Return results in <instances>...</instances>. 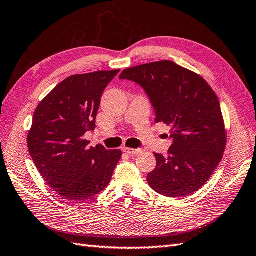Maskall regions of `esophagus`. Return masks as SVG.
<instances>
[{
	"label": "esophagus",
	"instance_id": "34e87169",
	"mask_svg": "<svg viewBox=\"0 0 256 256\" xmlns=\"http://www.w3.org/2000/svg\"><path fill=\"white\" fill-rule=\"evenodd\" d=\"M142 149H133V148H123V152L128 153L130 156H137L142 152Z\"/></svg>",
	"mask_w": 256,
	"mask_h": 256
}]
</instances>
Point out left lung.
I'll return each instance as SVG.
<instances>
[{
  "mask_svg": "<svg viewBox=\"0 0 256 256\" xmlns=\"http://www.w3.org/2000/svg\"><path fill=\"white\" fill-rule=\"evenodd\" d=\"M120 79L140 84L156 109V123L170 128L174 140L166 156L154 153L156 166L147 180L156 192L181 198L206 184L226 147L220 102L208 82L172 61L124 70Z\"/></svg>",
  "mask_w": 256,
  "mask_h": 256,
  "instance_id": "8db88e82",
  "label": "left lung"
}]
</instances>
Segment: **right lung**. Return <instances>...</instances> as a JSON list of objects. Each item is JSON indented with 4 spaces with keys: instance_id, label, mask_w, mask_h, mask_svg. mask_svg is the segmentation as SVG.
<instances>
[{
    "instance_id": "1",
    "label": "right lung",
    "mask_w": 256,
    "mask_h": 256,
    "mask_svg": "<svg viewBox=\"0 0 256 256\" xmlns=\"http://www.w3.org/2000/svg\"><path fill=\"white\" fill-rule=\"evenodd\" d=\"M120 70L64 79L35 109L28 149L44 181L70 202L90 200L112 180L121 150L89 148L84 138L96 128L100 98Z\"/></svg>"
}]
</instances>
